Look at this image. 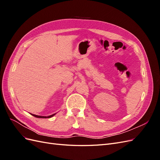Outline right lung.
Listing matches in <instances>:
<instances>
[{
    "mask_svg": "<svg viewBox=\"0 0 160 160\" xmlns=\"http://www.w3.org/2000/svg\"><path fill=\"white\" fill-rule=\"evenodd\" d=\"M32 115H33L34 117L35 118H50L51 117H52L53 115H54L55 114H52L51 115H49V116H47V117H46V116H40V115H34V114H31Z\"/></svg>",
    "mask_w": 160,
    "mask_h": 160,
    "instance_id": "right-lung-1",
    "label": "right lung"
}]
</instances>
